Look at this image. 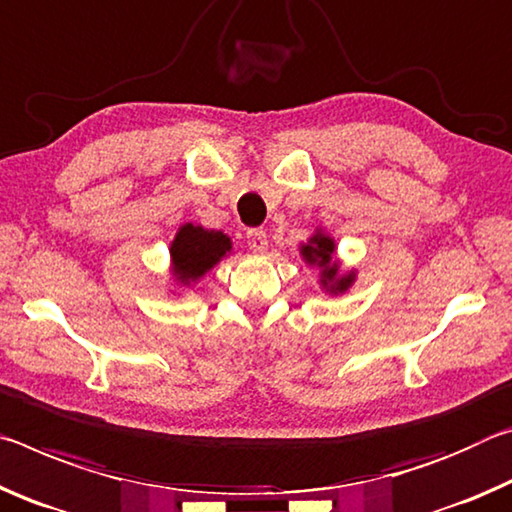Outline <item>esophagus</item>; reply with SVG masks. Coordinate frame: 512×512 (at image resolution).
<instances>
[{
  "label": "esophagus",
  "mask_w": 512,
  "mask_h": 512,
  "mask_svg": "<svg viewBox=\"0 0 512 512\" xmlns=\"http://www.w3.org/2000/svg\"><path fill=\"white\" fill-rule=\"evenodd\" d=\"M247 245H249L251 251H254V254H263V251L267 249L265 231H261V229L247 231Z\"/></svg>",
  "instance_id": "esophagus-1"
}]
</instances>
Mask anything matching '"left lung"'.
<instances>
[{"label": "left lung", "mask_w": 512, "mask_h": 512, "mask_svg": "<svg viewBox=\"0 0 512 512\" xmlns=\"http://www.w3.org/2000/svg\"><path fill=\"white\" fill-rule=\"evenodd\" d=\"M335 249H338V245H335V240L322 226H317L311 233V238H306V242L299 245L301 261L320 270V288L331 297L345 295L354 286L358 276L356 270H342L338 256H335Z\"/></svg>", "instance_id": "1"}]
</instances>
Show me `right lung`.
Segmentation results:
<instances>
[{
	"instance_id": "1",
	"label": "right lung",
	"mask_w": 512,
	"mask_h": 512,
	"mask_svg": "<svg viewBox=\"0 0 512 512\" xmlns=\"http://www.w3.org/2000/svg\"><path fill=\"white\" fill-rule=\"evenodd\" d=\"M233 242L224 231L204 229L201 224H181L170 245V281L174 290H190L222 258L231 256Z\"/></svg>"
}]
</instances>
